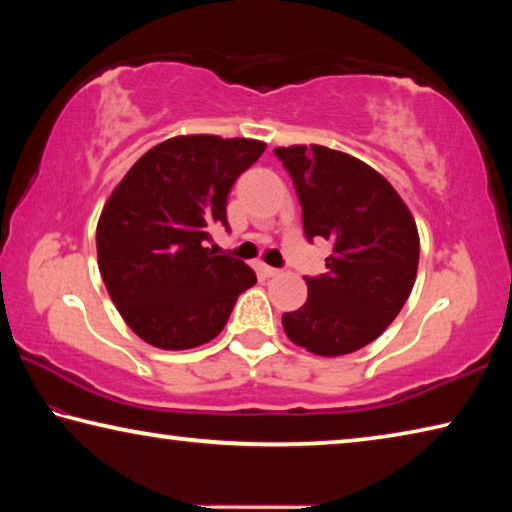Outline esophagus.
Wrapping results in <instances>:
<instances>
[{
	"mask_svg": "<svg viewBox=\"0 0 512 512\" xmlns=\"http://www.w3.org/2000/svg\"><path fill=\"white\" fill-rule=\"evenodd\" d=\"M262 273H264L266 277H275L280 271H277V268H273V266H262Z\"/></svg>",
	"mask_w": 512,
	"mask_h": 512,
	"instance_id": "1",
	"label": "esophagus"
}]
</instances>
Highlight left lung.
<instances>
[{"label":"left lung","instance_id":"left-lung-1","mask_svg":"<svg viewBox=\"0 0 512 512\" xmlns=\"http://www.w3.org/2000/svg\"><path fill=\"white\" fill-rule=\"evenodd\" d=\"M293 178L305 237L329 239L327 273L282 316L289 339L318 357L366 348L400 314L418 275L420 237L409 207L379 171L327 146H277Z\"/></svg>","mask_w":512,"mask_h":512}]
</instances>
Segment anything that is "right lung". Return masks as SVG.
Here are the masks:
<instances>
[{
  "label": "right lung",
  "instance_id": "add662e5",
  "mask_svg": "<svg viewBox=\"0 0 512 512\" xmlns=\"http://www.w3.org/2000/svg\"><path fill=\"white\" fill-rule=\"evenodd\" d=\"M266 144L246 137L178 135L153 146L112 189L97 225L106 289L126 325L160 350L219 336L253 268L205 248L225 219L235 180Z\"/></svg>",
  "mask_w": 512,
  "mask_h": 512
}]
</instances>
